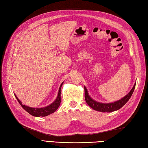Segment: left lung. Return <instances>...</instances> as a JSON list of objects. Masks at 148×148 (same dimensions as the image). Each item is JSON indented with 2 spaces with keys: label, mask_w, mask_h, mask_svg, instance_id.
I'll return each mask as SVG.
<instances>
[{
  "label": "left lung",
  "mask_w": 148,
  "mask_h": 148,
  "mask_svg": "<svg viewBox=\"0 0 148 148\" xmlns=\"http://www.w3.org/2000/svg\"><path fill=\"white\" fill-rule=\"evenodd\" d=\"M135 86H136V83H134L133 87L132 88V89L131 90L130 92L126 96H125V97H123L121 99H119L118 101H116L114 102L108 103H100V102H98L97 101L94 100L93 99H92L90 97V96L88 94V90L86 89V86H84V88H85V101L88 104V105L96 111H100V112H104V113L113 112V111H116L120 109L121 108H122L127 101H128V100L131 98V95H132L133 91L134 90Z\"/></svg>",
  "instance_id": "8db88e82"
}]
</instances>
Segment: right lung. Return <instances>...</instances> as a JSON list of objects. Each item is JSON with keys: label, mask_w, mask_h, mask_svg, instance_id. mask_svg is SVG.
I'll return each instance as SVG.
<instances>
[{"label": "right lung", "mask_w": 148, "mask_h": 148, "mask_svg": "<svg viewBox=\"0 0 148 148\" xmlns=\"http://www.w3.org/2000/svg\"><path fill=\"white\" fill-rule=\"evenodd\" d=\"M63 83V82L62 83L60 86V88H59L58 95H57V98H56V99H55V101L52 103H51L50 105H49V106H47L45 107L32 108L30 106H28L25 105H22V102L20 101V99H18L17 96H16L15 94H14V95H15L16 99H17L18 103L21 104L22 107L27 111V112H28L31 115L34 116L44 117V116H47L54 113L55 111L57 110L58 108V107L60 106V103H61V88H62Z\"/></svg>", "instance_id": "1"}]
</instances>
